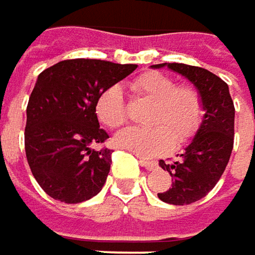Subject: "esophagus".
Wrapping results in <instances>:
<instances>
[{"label": "esophagus", "instance_id": "34e87169", "mask_svg": "<svg viewBox=\"0 0 255 255\" xmlns=\"http://www.w3.org/2000/svg\"><path fill=\"white\" fill-rule=\"evenodd\" d=\"M146 170H154L155 167H156V162L155 161H151V159H145V158H140V161H139Z\"/></svg>", "mask_w": 255, "mask_h": 255}]
</instances>
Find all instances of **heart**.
Listing matches in <instances>:
<instances>
[{
    "instance_id": "obj_1",
    "label": "heart",
    "mask_w": 255,
    "mask_h": 255,
    "mask_svg": "<svg viewBox=\"0 0 255 255\" xmlns=\"http://www.w3.org/2000/svg\"><path fill=\"white\" fill-rule=\"evenodd\" d=\"M139 97L152 101L151 129L128 128L115 136L119 148L129 149L142 156H156L174 145L186 143L194 136L206 115L205 99L200 90L191 84H177L173 77L146 71L130 84ZM96 113L107 128L118 129L129 118V107L119 85L106 88L97 99Z\"/></svg>"
}]
</instances>
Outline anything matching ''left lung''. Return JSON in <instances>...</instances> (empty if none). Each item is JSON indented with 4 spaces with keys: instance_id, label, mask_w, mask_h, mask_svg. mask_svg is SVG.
<instances>
[{
    "instance_id": "left-lung-1",
    "label": "left lung",
    "mask_w": 255,
    "mask_h": 255,
    "mask_svg": "<svg viewBox=\"0 0 255 255\" xmlns=\"http://www.w3.org/2000/svg\"><path fill=\"white\" fill-rule=\"evenodd\" d=\"M165 64L152 65L162 68ZM170 69L190 80L203 94L206 115L186 152L173 162L159 159L162 170L170 173L173 183L158 197L170 205H190L209 193L225 171L234 148L235 107L228 84L218 75L199 66L168 64Z\"/></svg>"
}]
</instances>
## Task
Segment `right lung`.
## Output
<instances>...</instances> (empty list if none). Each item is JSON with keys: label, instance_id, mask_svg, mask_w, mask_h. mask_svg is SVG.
<instances>
[{"label": "right lung", "instance_id": "right-lung-1", "mask_svg": "<svg viewBox=\"0 0 255 255\" xmlns=\"http://www.w3.org/2000/svg\"><path fill=\"white\" fill-rule=\"evenodd\" d=\"M133 64L66 59L37 77L27 104L24 148L31 173L46 194L81 203L103 189L112 149L96 113L101 93L132 74Z\"/></svg>", "mask_w": 255, "mask_h": 255}]
</instances>
